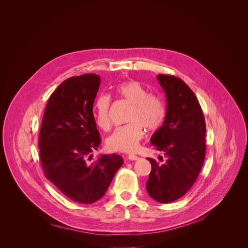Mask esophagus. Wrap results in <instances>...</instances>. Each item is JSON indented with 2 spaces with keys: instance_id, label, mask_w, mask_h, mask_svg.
<instances>
[{
  "instance_id": "34e87169",
  "label": "esophagus",
  "mask_w": 248,
  "mask_h": 248,
  "mask_svg": "<svg viewBox=\"0 0 248 248\" xmlns=\"http://www.w3.org/2000/svg\"><path fill=\"white\" fill-rule=\"evenodd\" d=\"M127 159H128V160H130V161H136V160H138L139 158H138L136 155L130 154V155H128V156H127Z\"/></svg>"
}]
</instances>
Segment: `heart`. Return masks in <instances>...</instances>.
<instances>
[{"label": "heart", "mask_w": 248, "mask_h": 248, "mask_svg": "<svg viewBox=\"0 0 248 248\" xmlns=\"http://www.w3.org/2000/svg\"><path fill=\"white\" fill-rule=\"evenodd\" d=\"M116 94L131 104L128 113V124L119 126L107 138V147L117 152H133L139 141L143 138L145 127L155 130L163 124L166 108L163 100L156 94L147 93L146 88L138 81H125L116 87ZM111 99L100 95L94 103L93 115L96 124L104 130L111 127Z\"/></svg>", "instance_id": "heart-1"}]
</instances>
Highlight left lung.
<instances>
[{"label":"left lung","instance_id":"left-lung-1","mask_svg":"<svg viewBox=\"0 0 248 248\" xmlns=\"http://www.w3.org/2000/svg\"><path fill=\"white\" fill-rule=\"evenodd\" d=\"M157 79L166 92L167 112L150 142L166 160L160 164L148 158L152 170L146 190L154 200L170 203L191 188L202 169L206 124L196 96L184 80L170 75H159ZM159 159L163 161L162 156Z\"/></svg>","mask_w":248,"mask_h":248}]
</instances>
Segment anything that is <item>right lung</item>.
Listing matches in <instances>:
<instances>
[{"mask_svg":"<svg viewBox=\"0 0 248 248\" xmlns=\"http://www.w3.org/2000/svg\"><path fill=\"white\" fill-rule=\"evenodd\" d=\"M100 77L69 78L50 96L39 133V157L46 178L67 198L82 204L99 200L124 163L117 154L89 164L101 138L93 116Z\"/></svg>","mask_w":248,"mask_h":248,"instance_id":"right-lung-1","label":"right lung"}]
</instances>
